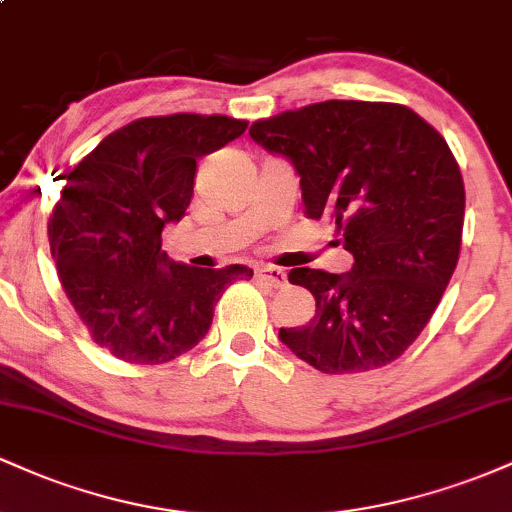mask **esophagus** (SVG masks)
I'll return each mask as SVG.
<instances>
[{"instance_id": "1", "label": "esophagus", "mask_w": 512, "mask_h": 512, "mask_svg": "<svg viewBox=\"0 0 512 512\" xmlns=\"http://www.w3.org/2000/svg\"><path fill=\"white\" fill-rule=\"evenodd\" d=\"M257 279L264 281V284L274 286V289H284L286 286V272L279 267H272V264H267V267H257Z\"/></svg>"}]
</instances>
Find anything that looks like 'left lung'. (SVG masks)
<instances>
[{
	"label": "left lung",
	"instance_id": "left-lung-1",
	"mask_svg": "<svg viewBox=\"0 0 512 512\" xmlns=\"http://www.w3.org/2000/svg\"><path fill=\"white\" fill-rule=\"evenodd\" d=\"M286 156L308 219H327L354 255L346 274L298 267L315 317L279 339L320 373H366L414 344L457 267L464 182L450 146L407 105L325 101L252 122Z\"/></svg>",
	"mask_w": 512,
	"mask_h": 512
}]
</instances>
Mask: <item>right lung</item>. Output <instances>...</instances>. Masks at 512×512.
Here are the masks:
<instances>
[{"instance_id": "right-lung-1", "label": "right lung", "mask_w": 512, "mask_h": 512, "mask_svg": "<svg viewBox=\"0 0 512 512\" xmlns=\"http://www.w3.org/2000/svg\"><path fill=\"white\" fill-rule=\"evenodd\" d=\"M226 115L142 117L108 134L64 175L50 223L62 289L101 349L158 366L197 346L214 305L252 269L170 262L161 231L180 221L195 192L197 161L245 132Z\"/></svg>"}]
</instances>
